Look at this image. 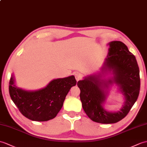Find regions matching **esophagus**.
Here are the masks:
<instances>
[{"mask_svg": "<svg viewBox=\"0 0 147 147\" xmlns=\"http://www.w3.org/2000/svg\"><path fill=\"white\" fill-rule=\"evenodd\" d=\"M74 76H75V78H76V80L77 81L81 80V78H82V76L79 73H75Z\"/></svg>", "mask_w": 147, "mask_h": 147, "instance_id": "34e87169", "label": "esophagus"}]
</instances>
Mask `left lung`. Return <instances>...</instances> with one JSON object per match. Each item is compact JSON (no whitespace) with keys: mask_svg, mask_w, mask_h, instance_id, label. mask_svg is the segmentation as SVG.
<instances>
[{"mask_svg":"<svg viewBox=\"0 0 147 147\" xmlns=\"http://www.w3.org/2000/svg\"><path fill=\"white\" fill-rule=\"evenodd\" d=\"M109 44L110 48L105 65L106 69L107 67L113 71L114 82L120 86L125 97L124 106L120 111L111 113L103 108L102 105L105 94L101 86L103 83L98 76L91 75L77 83L84 112L91 120L104 124L115 123L124 118L137 100L140 89V70L135 56L123 42L112 41ZM112 83V80L108 81V83ZM105 86L108 85L105 83Z\"/></svg>","mask_w":147,"mask_h":147,"instance_id":"1","label":"left lung"}]
</instances>
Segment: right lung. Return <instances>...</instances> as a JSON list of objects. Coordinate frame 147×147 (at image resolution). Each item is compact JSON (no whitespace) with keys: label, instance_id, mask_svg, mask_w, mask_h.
<instances>
[{"label":"right lung","instance_id":"add662e5","mask_svg":"<svg viewBox=\"0 0 147 147\" xmlns=\"http://www.w3.org/2000/svg\"><path fill=\"white\" fill-rule=\"evenodd\" d=\"M76 84L74 76L51 81L43 89L27 91L17 88L13 77L9 82V94L20 112L29 120L46 121L56 117L71 88Z\"/></svg>","mask_w":147,"mask_h":147}]
</instances>
